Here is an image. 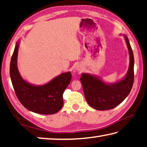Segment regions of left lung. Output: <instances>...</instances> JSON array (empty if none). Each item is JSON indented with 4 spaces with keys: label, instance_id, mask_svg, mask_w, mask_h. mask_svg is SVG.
<instances>
[{
    "label": "left lung",
    "instance_id": "8db88e82",
    "mask_svg": "<svg viewBox=\"0 0 147 147\" xmlns=\"http://www.w3.org/2000/svg\"><path fill=\"white\" fill-rule=\"evenodd\" d=\"M130 54L128 73L123 80L113 84L104 83L96 77L82 74L80 81L87 102L98 110H108L119 105L126 98L132 88L134 80V58L128 39L124 36Z\"/></svg>",
    "mask_w": 147,
    "mask_h": 147
}]
</instances>
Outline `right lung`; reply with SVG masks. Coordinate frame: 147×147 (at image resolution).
Wrapping results in <instances>:
<instances>
[{
    "label": "right lung",
    "instance_id": "obj_1",
    "mask_svg": "<svg viewBox=\"0 0 147 147\" xmlns=\"http://www.w3.org/2000/svg\"><path fill=\"white\" fill-rule=\"evenodd\" d=\"M19 43L12 54L9 73L16 96L24 108L36 113L54 114L63 105V94L70 83V72L62 73L45 85L36 86L27 83L20 75L17 65Z\"/></svg>",
    "mask_w": 147,
    "mask_h": 147
}]
</instances>
